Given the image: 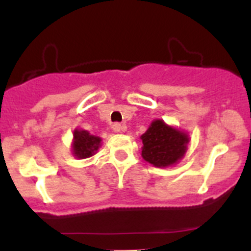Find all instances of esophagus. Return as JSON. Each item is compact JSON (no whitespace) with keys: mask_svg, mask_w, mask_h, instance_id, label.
Returning <instances> with one entry per match:
<instances>
[{"mask_svg":"<svg viewBox=\"0 0 251 251\" xmlns=\"http://www.w3.org/2000/svg\"><path fill=\"white\" fill-rule=\"evenodd\" d=\"M111 128H113L114 132H121V131H126V128L127 127H126L125 125H121V124L115 123V124H113Z\"/></svg>","mask_w":251,"mask_h":251,"instance_id":"34e87169","label":"esophagus"}]
</instances>
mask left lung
I'll use <instances>...</instances> for the list:
<instances>
[{"mask_svg": "<svg viewBox=\"0 0 251 251\" xmlns=\"http://www.w3.org/2000/svg\"><path fill=\"white\" fill-rule=\"evenodd\" d=\"M142 158L156 168H168L178 163L188 149L186 132L156 119L141 136Z\"/></svg>", "mask_w": 251, "mask_h": 251, "instance_id": "obj_1", "label": "left lung"}]
</instances>
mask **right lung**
Listing matches in <instances>:
<instances>
[{"instance_id": "1", "label": "right lung", "mask_w": 251, "mask_h": 251, "mask_svg": "<svg viewBox=\"0 0 251 251\" xmlns=\"http://www.w3.org/2000/svg\"><path fill=\"white\" fill-rule=\"evenodd\" d=\"M74 141H73V154L77 159H86L95 155L98 148L102 144V138L98 136L91 135L86 130L74 131Z\"/></svg>"}]
</instances>
